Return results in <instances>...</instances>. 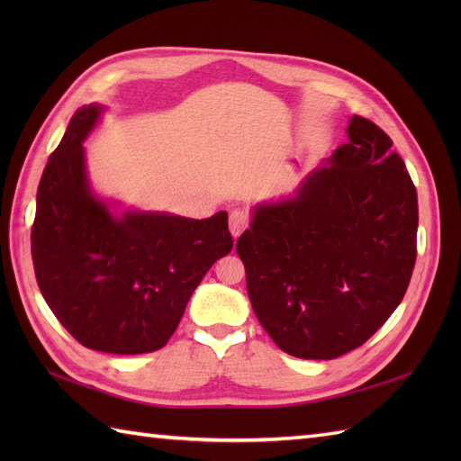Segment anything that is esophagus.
I'll list each match as a JSON object with an SVG mask.
<instances>
[{"label": "esophagus", "mask_w": 461, "mask_h": 461, "mask_svg": "<svg viewBox=\"0 0 461 461\" xmlns=\"http://www.w3.org/2000/svg\"><path fill=\"white\" fill-rule=\"evenodd\" d=\"M249 225V213L243 210H233L230 212V231L233 238H240L243 231L248 230Z\"/></svg>", "instance_id": "34e87169"}]
</instances>
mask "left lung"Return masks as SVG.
Segmentation results:
<instances>
[{"mask_svg":"<svg viewBox=\"0 0 461 461\" xmlns=\"http://www.w3.org/2000/svg\"><path fill=\"white\" fill-rule=\"evenodd\" d=\"M295 198L261 205L238 240L253 312L291 357L329 360L375 335L416 263L418 194L390 136L365 116Z\"/></svg>","mask_w":461,"mask_h":461,"instance_id":"obj_1","label":"left lung"}]
</instances>
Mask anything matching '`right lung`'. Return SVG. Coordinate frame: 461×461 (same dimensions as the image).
Returning a JSON list of instances; mask_svg holds the SVG:
<instances>
[{
    "label": "right lung",
    "mask_w": 461,
    "mask_h": 461,
    "mask_svg": "<svg viewBox=\"0 0 461 461\" xmlns=\"http://www.w3.org/2000/svg\"><path fill=\"white\" fill-rule=\"evenodd\" d=\"M75 111L43 170L32 228L37 285L57 321L83 347L142 355L174 335L194 289L233 248L228 213L113 218L85 176L83 140L99 119Z\"/></svg>",
    "instance_id": "obj_1"
}]
</instances>
